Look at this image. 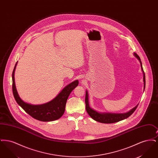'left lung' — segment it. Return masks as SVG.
Here are the masks:
<instances>
[{
    "label": "left lung",
    "mask_w": 158,
    "mask_h": 158,
    "mask_svg": "<svg viewBox=\"0 0 158 158\" xmlns=\"http://www.w3.org/2000/svg\"><path fill=\"white\" fill-rule=\"evenodd\" d=\"M134 55L135 57L139 60L140 63L141 69L143 72V82H144V90L145 88V75L144 72L143 71L142 68V61L140 60V58L139 56L135 53H134ZM85 104H86V110L88 114L89 115L90 117L94 119V120L97 121L98 122H100L102 123H106V124H110V123H116L120 121L123 120L124 119H126L130 117L133 113L135 112L138 105H136L135 108L131 109L130 111L128 113H123V114H114V113H98L95 110L91 108L89 105V101H88V91H86V95H85Z\"/></svg>",
    "instance_id": "1"
}]
</instances>
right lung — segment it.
<instances>
[{
  "mask_svg": "<svg viewBox=\"0 0 158 158\" xmlns=\"http://www.w3.org/2000/svg\"><path fill=\"white\" fill-rule=\"evenodd\" d=\"M16 64L12 72V91L15 101L18 105L26 113L37 120L52 121L60 118L64 113L67 99L70 94L78 85L79 81L76 80L69 84L52 101L41 105H32L23 101L17 92L14 78Z\"/></svg>",
  "mask_w": 158,
  "mask_h": 158,
  "instance_id": "obj_1",
  "label": "right lung"
}]
</instances>
